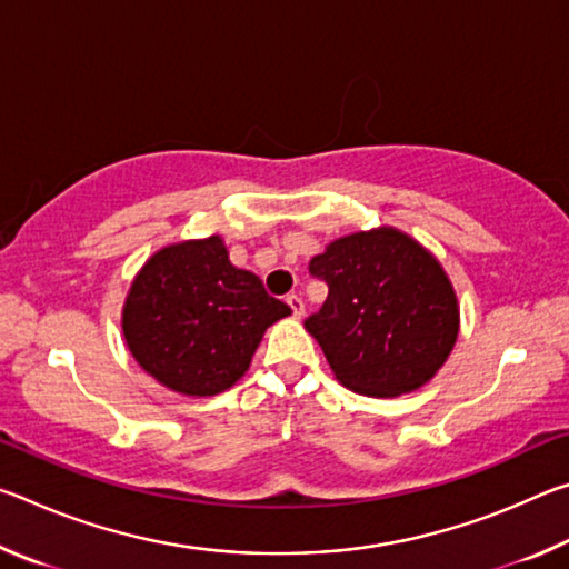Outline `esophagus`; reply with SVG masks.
<instances>
[{
	"label": "esophagus",
	"instance_id": "1",
	"mask_svg": "<svg viewBox=\"0 0 569 569\" xmlns=\"http://www.w3.org/2000/svg\"><path fill=\"white\" fill-rule=\"evenodd\" d=\"M286 303L288 306H291V311H293V316H296V319H301V316H303V298L301 296H298V293H288L286 296Z\"/></svg>",
	"mask_w": 569,
	"mask_h": 569
}]
</instances>
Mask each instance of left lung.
Masks as SVG:
<instances>
[{
	"label": "left lung",
	"instance_id": "8db88e82",
	"mask_svg": "<svg viewBox=\"0 0 569 569\" xmlns=\"http://www.w3.org/2000/svg\"><path fill=\"white\" fill-rule=\"evenodd\" d=\"M308 273L329 286L303 321L343 387L399 397L427 383L455 349L457 296L429 250L393 228L333 240Z\"/></svg>",
	"mask_w": 569,
	"mask_h": 569
}]
</instances>
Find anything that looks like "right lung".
Here are the masks:
<instances>
[{"instance_id":"right-lung-1","label":"right lung","mask_w":569,"mask_h":569,"mask_svg":"<svg viewBox=\"0 0 569 569\" xmlns=\"http://www.w3.org/2000/svg\"><path fill=\"white\" fill-rule=\"evenodd\" d=\"M288 313L210 236L162 248L142 266L124 301L122 331L134 361L162 387L216 397L243 377L263 331Z\"/></svg>"}]
</instances>
